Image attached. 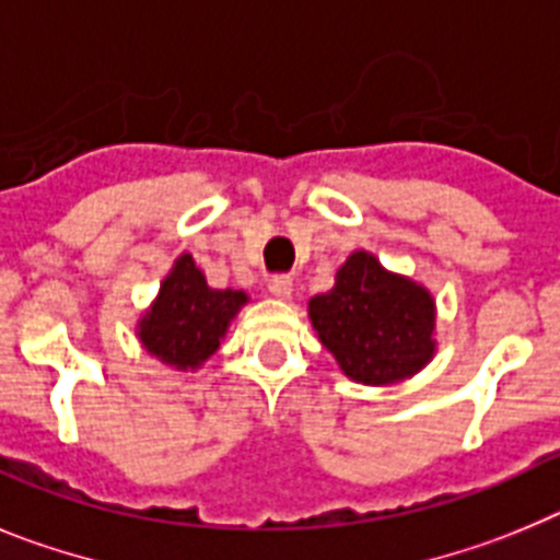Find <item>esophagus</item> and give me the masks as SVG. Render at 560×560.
<instances>
[{
    "label": "esophagus",
    "mask_w": 560,
    "mask_h": 560,
    "mask_svg": "<svg viewBox=\"0 0 560 560\" xmlns=\"http://www.w3.org/2000/svg\"><path fill=\"white\" fill-rule=\"evenodd\" d=\"M267 293L279 301H287L293 295V279H290V276H273L270 284H267Z\"/></svg>",
    "instance_id": "esophagus-1"
}]
</instances>
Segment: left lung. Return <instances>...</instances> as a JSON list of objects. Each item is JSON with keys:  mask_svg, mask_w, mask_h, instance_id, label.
Returning a JSON list of instances; mask_svg holds the SVG:
<instances>
[{"mask_svg": "<svg viewBox=\"0 0 560 560\" xmlns=\"http://www.w3.org/2000/svg\"><path fill=\"white\" fill-rule=\"evenodd\" d=\"M310 320L340 372L363 386L415 377L436 354V301L428 287L354 250L329 293L310 299Z\"/></svg>", "mask_w": 560, "mask_h": 560, "instance_id": "1", "label": "left lung"}]
</instances>
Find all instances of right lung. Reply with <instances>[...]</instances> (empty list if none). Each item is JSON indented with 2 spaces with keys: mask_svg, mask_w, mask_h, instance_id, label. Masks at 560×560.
<instances>
[{
  "mask_svg": "<svg viewBox=\"0 0 560 560\" xmlns=\"http://www.w3.org/2000/svg\"><path fill=\"white\" fill-rule=\"evenodd\" d=\"M245 304V290H213L191 253H179L149 310L140 315V347L177 372H197L220 349Z\"/></svg>",
  "mask_w": 560,
  "mask_h": 560,
  "instance_id": "right-lung-1",
  "label": "right lung"
}]
</instances>
